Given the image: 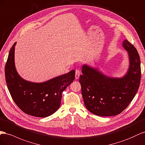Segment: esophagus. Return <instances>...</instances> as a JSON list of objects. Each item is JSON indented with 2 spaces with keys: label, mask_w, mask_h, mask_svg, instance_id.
<instances>
[{
  "label": "esophagus",
  "mask_w": 145,
  "mask_h": 145,
  "mask_svg": "<svg viewBox=\"0 0 145 145\" xmlns=\"http://www.w3.org/2000/svg\"><path fill=\"white\" fill-rule=\"evenodd\" d=\"M80 71L79 70H76L75 71V79L77 80L80 77Z\"/></svg>",
  "instance_id": "34e87169"
}]
</instances>
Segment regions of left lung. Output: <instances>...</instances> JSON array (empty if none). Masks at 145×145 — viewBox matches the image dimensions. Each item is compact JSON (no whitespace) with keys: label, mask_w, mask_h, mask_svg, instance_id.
Instances as JSON below:
<instances>
[{"label":"left lung","mask_w":145,"mask_h":145,"mask_svg":"<svg viewBox=\"0 0 145 145\" xmlns=\"http://www.w3.org/2000/svg\"><path fill=\"white\" fill-rule=\"evenodd\" d=\"M123 46L127 51L129 67L122 78H112L97 69L83 65L79 82L84 105L90 112L101 117L120 114L133 100L141 80L140 59L137 49L127 40Z\"/></svg>","instance_id":"8db88e82"}]
</instances>
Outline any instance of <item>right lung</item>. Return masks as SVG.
Returning <instances> with one entry per match:
<instances>
[{
  "instance_id": "obj_1",
  "label": "right lung",
  "mask_w": 145,
  "mask_h": 145,
  "mask_svg": "<svg viewBox=\"0 0 145 145\" xmlns=\"http://www.w3.org/2000/svg\"><path fill=\"white\" fill-rule=\"evenodd\" d=\"M11 48L5 64V80L11 96L24 112L37 117L50 116L60 107L62 93L75 80V71L56 76L44 82L24 80L16 71L14 49Z\"/></svg>"
}]
</instances>
